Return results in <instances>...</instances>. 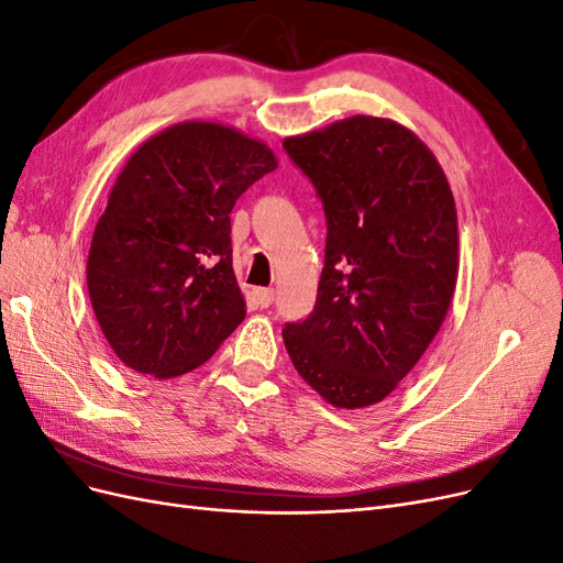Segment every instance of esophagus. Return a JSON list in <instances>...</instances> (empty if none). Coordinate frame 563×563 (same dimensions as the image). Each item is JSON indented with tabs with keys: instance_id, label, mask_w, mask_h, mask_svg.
<instances>
[{
	"instance_id": "esophagus-1",
	"label": "esophagus",
	"mask_w": 563,
	"mask_h": 563,
	"mask_svg": "<svg viewBox=\"0 0 563 563\" xmlns=\"http://www.w3.org/2000/svg\"><path fill=\"white\" fill-rule=\"evenodd\" d=\"M253 296H255V302H258L261 308H269V305L275 302V291H272V288H255Z\"/></svg>"
}]
</instances>
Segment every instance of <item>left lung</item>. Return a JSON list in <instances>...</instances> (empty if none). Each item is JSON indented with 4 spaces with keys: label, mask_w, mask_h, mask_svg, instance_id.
<instances>
[{
    "label": "left lung",
    "mask_w": 563,
    "mask_h": 563,
    "mask_svg": "<svg viewBox=\"0 0 563 563\" xmlns=\"http://www.w3.org/2000/svg\"><path fill=\"white\" fill-rule=\"evenodd\" d=\"M284 150L327 213L314 312L282 331L300 378L338 408L383 401L446 319L457 213L444 168L413 131L354 114Z\"/></svg>",
    "instance_id": "8db88e82"
}]
</instances>
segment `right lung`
Wrapping results in <instances>:
<instances>
[{"label": "right lung", "instance_id": "add662e5", "mask_svg": "<svg viewBox=\"0 0 563 563\" xmlns=\"http://www.w3.org/2000/svg\"><path fill=\"white\" fill-rule=\"evenodd\" d=\"M275 168L263 141L216 122L174 124L133 152L87 261L91 308L119 362L178 378L240 327L230 213Z\"/></svg>", "mask_w": 563, "mask_h": 563}]
</instances>
